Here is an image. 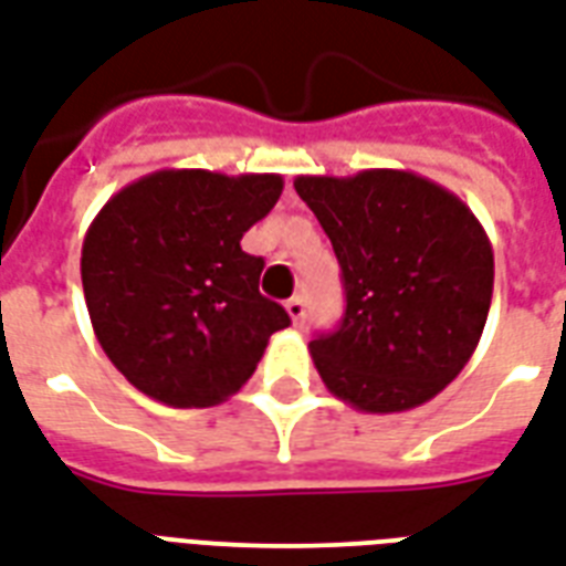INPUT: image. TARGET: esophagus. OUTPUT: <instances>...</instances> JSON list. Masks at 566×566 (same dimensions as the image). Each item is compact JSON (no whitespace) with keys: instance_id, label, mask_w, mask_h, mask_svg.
<instances>
[{"instance_id":"1","label":"esophagus","mask_w":566,"mask_h":566,"mask_svg":"<svg viewBox=\"0 0 566 566\" xmlns=\"http://www.w3.org/2000/svg\"><path fill=\"white\" fill-rule=\"evenodd\" d=\"M284 308H287V315H291V321H294L296 326L303 324V321H305V300H303V296H294V300H287V303H284Z\"/></svg>"}]
</instances>
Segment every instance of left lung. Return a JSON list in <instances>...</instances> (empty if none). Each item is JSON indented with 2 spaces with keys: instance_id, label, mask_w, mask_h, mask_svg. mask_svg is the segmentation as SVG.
<instances>
[{
  "instance_id": "1",
  "label": "left lung",
  "mask_w": 566,
  "mask_h": 566,
  "mask_svg": "<svg viewBox=\"0 0 566 566\" xmlns=\"http://www.w3.org/2000/svg\"><path fill=\"white\" fill-rule=\"evenodd\" d=\"M333 242L345 317L308 350L326 389L366 413L434 399L483 336L495 254L453 191L411 170L296 177Z\"/></svg>"
}]
</instances>
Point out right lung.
Returning <instances> with one entry per match:
<instances>
[{
    "label": "right lung",
    "instance_id": "1",
    "mask_svg": "<svg viewBox=\"0 0 566 566\" xmlns=\"http://www.w3.org/2000/svg\"><path fill=\"white\" fill-rule=\"evenodd\" d=\"M279 174L167 167L116 191L83 237L81 279L104 354L149 399L209 408L254 375L291 324L258 291L242 233L282 198Z\"/></svg>",
    "mask_w": 566,
    "mask_h": 566
}]
</instances>
